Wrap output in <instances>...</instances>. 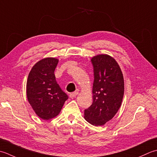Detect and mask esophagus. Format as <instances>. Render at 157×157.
<instances>
[{
	"instance_id": "34e87169",
	"label": "esophagus",
	"mask_w": 157,
	"mask_h": 157,
	"mask_svg": "<svg viewBox=\"0 0 157 157\" xmlns=\"http://www.w3.org/2000/svg\"><path fill=\"white\" fill-rule=\"evenodd\" d=\"M78 93L77 91H75V92H73V93H71V94H70L69 96H70V98H75V97L76 96V95H78Z\"/></svg>"
}]
</instances>
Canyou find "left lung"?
I'll return each instance as SVG.
<instances>
[{
	"instance_id": "8db88e82",
	"label": "left lung",
	"mask_w": 157,
	"mask_h": 157,
	"mask_svg": "<svg viewBox=\"0 0 157 157\" xmlns=\"http://www.w3.org/2000/svg\"><path fill=\"white\" fill-rule=\"evenodd\" d=\"M94 67L93 103L85 110L84 117L95 126L104 125L119 110L124 95L122 71L113 57L101 54L91 58Z\"/></svg>"
}]
</instances>
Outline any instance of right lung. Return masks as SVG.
Instances as JSON below:
<instances>
[{"mask_svg":"<svg viewBox=\"0 0 157 157\" xmlns=\"http://www.w3.org/2000/svg\"><path fill=\"white\" fill-rule=\"evenodd\" d=\"M59 60L46 57L35 63L28 75V100L38 117L50 120L59 114L68 95L56 80L54 71Z\"/></svg>","mask_w":157,"mask_h":157,"instance_id":"1","label":"right lung"}]
</instances>
